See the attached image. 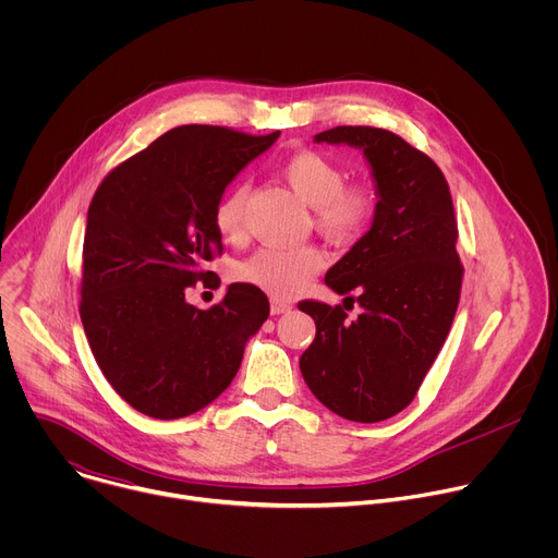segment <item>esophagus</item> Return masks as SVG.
<instances>
[{"label":"esophagus","mask_w":558,"mask_h":558,"mask_svg":"<svg viewBox=\"0 0 558 558\" xmlns=\"http://www.w3.org/2000/svg\"><path fill=\"white\" fill-rule=\"evenodd\" d=\"M293 306L289 304V302H282V300H278V298H274L271 300V313L274 315H282V313H289Z\"/></svg>","instance_id":"obj_1"}]
</instances>
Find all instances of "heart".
Listing matches in <instances>:
<instances>
[{
	"instance_id": "b5f03b06",
	"label": "heart",
	"mask_w": 558,
	"mask_h": 558,
	"mask_svg": "<svg viewBox=\"0 0 558 558\" xmlns=\"http://www.w3.org/2000/svg\"><path fill=\"white\" fill-rule=\"evenodd\" d=\"M289 187L315 209V225L336 241H351L360 235L375 214V194L368 187H344V170L320 151H298L282 166ZM247 187L229 190L214 211V222L225 241H235L243 233ZM325 258L315 247H263L238 265V278L256 284L276 298L298 295L311 278L323 269Z\"/></svg>"
}]
</instances>
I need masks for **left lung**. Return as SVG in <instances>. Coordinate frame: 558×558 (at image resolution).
<instances>
[{"mask_svg": "<svg viewBox=\"0 0 558 558\" xmlns=\"http://www.w3.org/2000/svg\"><path fill=\"white\" fill-rule=\"evenodd\" d=\"M315 143L362 149L375 185L368 231L325 282L362 313L300 302L315 340L300 357L311 392L336 415L373 424L404 411L446 342L463 267L448 183L430 158L381 128L340 125Z\"/></svg>", "mask_w": 558, "mask_h": 558, "instance_id": "obj_1", "label": "left lung"}]
</instances>
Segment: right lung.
I'll return each mask as SVG.
<instances>
[{
    "label": "right lung",
    "mask_w": 558,
    "mask_h": 558,
    "mask_svg": "<svg viewBox=\"0 0 558 558\" xmlns=\"http://www.w3.org/2000/svg\"><path fill=\"white\" fill-rule=\"evenodd\" d=\"M278 136L174 128L112 170L90 203L78 311L106 379L147 417L211 404L269 317L254 284H229L211 308L190 304L185 289L211 278L205 263L222 250L214 211L227 185Z\"/></svg>",
    "instance_id": "1"
}]
</instances>
